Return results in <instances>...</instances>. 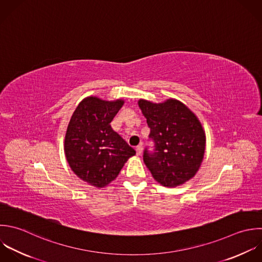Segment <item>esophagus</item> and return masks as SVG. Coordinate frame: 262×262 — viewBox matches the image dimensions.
Masks as SVG:
<instances>
[{
	"label": "esophagus",
	"mask_w": 262,
	"mask_h": 262,
	"mask_svg": "<svg viewBox=\"0 0 262 262\" xmlns=\"http://www.w3.org/2000/svg\"><path fill=\"white\" fill-rule=\"evenodd\" d=\"M136 151H137V155L140 156L142 154V151H143V146L142 145H139L137 148H136Z\"/></svg>",
	"instance_id": "34e87169"
}]
</instances>
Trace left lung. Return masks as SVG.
Returning a JSON list of instances; mask_svg holds the SVG:
<instances>
[{
    "mask_svg": "<svg viewBox=\"0 0 262 262\" xmlns=\"http://www.w3.org/2000/svg\"><path fill=\"white\" fill-rule=\"evenodd\" d=\"M155 152L144 151V162L160 185L174 188L195 177L203 161L206 136L203 126L184 103L167 99L153 103L140 99Z\"/></svg>",
    "mask_w": 262,
    "mask_h": 262,
    "instance_id": "8db88e82",
    "label": "left lung"
}]
</instances>
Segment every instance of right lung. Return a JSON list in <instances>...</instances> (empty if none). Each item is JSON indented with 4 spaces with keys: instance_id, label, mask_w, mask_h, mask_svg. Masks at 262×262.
I'll use <instances>...</instances> for the list:
<instances>
[{
    "instance_id": "obj_1",
    "label": "right lung",
    "mask_w": 262,
    "mask_h": 262,
    "mask_svg": "<svg viewBox=\"0 0 262 262\" xmlns=\"http://www.w3.org/2000/svg\"><path fill=\"white\" fill-rule=\"evenodd\" d=\"M124 101L84 98L67 126L64 152L71 170L82 181L104 188L119 174L136 151L112 129L110 122Z\"/></svg>"
}]
</instances>
